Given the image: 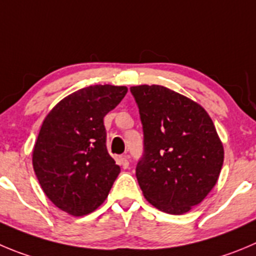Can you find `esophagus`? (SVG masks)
Here are the masks:
<instances>
[{"instance_id": "1", "label": "esophagus", "mask_w": 256, "mask_h": 256, "mask_svg": "<svg viewBox=\"0 0 256 256\" xmlns=\"http://www.w3.org/2000/svg\"><path fill=\"white\" fill-rule=\"evenodd\" d=\"M118 163H120V166H122L124 169H128V155H122V156L118 158Z\"/></svg>"}]
</instances>
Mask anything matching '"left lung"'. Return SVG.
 Here are the masks:
<instances>
[{
  "label": "left lung",
  "instance_id": "8db88e82",
  "mask_svg": "<svg viewBox=\"0 0 256 256\" xmlns=\"http://www.w3.org/2000/svg\"><path fill=\"white\" fill-rule=\"evenodd\" d=\"M144 128L136 178L149 204L170 214L190 212L218 180L224 145L200 104L158 84L130 88Z\"/></svg>",
  "mask_w": 256,
  "mask_h": 256
}]
</instances>
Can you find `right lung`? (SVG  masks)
I'll return each mask as SVG.
<instances>
[{
  "instance_id": "add662e5",
  "label": "right lung",
  "mask_w": 256,
  "mask_h": 256,
  "mask_svg": "<svg viewBox=\"0 0 256 256\" xmlns=\"http://www.w3.org/2000/svg\"><path fill=\"white\" fill-rule=\"evenodd\" d=\"M128 93L125 86L96 84L64 97L46 114L32 149V166L46 197L80 217L108 196L120 166L106 148L104 117Z\"/></svg>"
}]
</instances>
